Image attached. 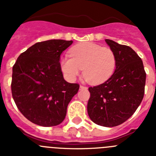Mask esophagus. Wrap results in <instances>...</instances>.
Returning <instances> with one entry per match:
<instances>
[{"label": "esophagus", "mask_w": 156, "mask_h": 156, "mask_svg": "<svg viewBox=\"0 0 156 156\" xmlns=\"http://www.w3.org/2000/svg\"><path fill=\"white\" fill-rule=\"evenodd\" d=\"M80 89H86V87H84V86H83V85H80Z\"/></svg>", "instance_id": "1"}]
</instances>
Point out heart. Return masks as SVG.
I'll list each match as a JSON object with an SVG mask.
<instances>
[{
  "mask_svg": "<svg viewBox=\"0 0 156 156\" xmlns=\"http://www.w3.org/2000/svg\"><path fill=\"white\" fill-rule=\"evenodd\" d=\"M60 66L69 80H74L83 69V76L89 83L100 84L113 74L116 56L110 48L85 42L72 48L69 56L61 58Z\"/></svg>",
  "mask_w": 156,
  "mask_h": 156,
  "instance_id": "b5f03b06",
  "label": "heart"
}]
</instances>
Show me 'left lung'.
I'll return each mask as SVG.
<instances>
[{
  "instance_id": "left-lung-1",
  "label": "left lung",
  "mask_w": 156,
  "mask_h": 156,
  "mask_svg": "<svg viewBox=\"0 0 156 156\" xmlns=\"http://www.w3.org/2000/svg\"><path fill=\"white\" fill-rule=\"evenodd\" d=\"M116 56V67L108 80L88 88L87 113L94 123L112 127L122 124L140 105L144 94L146 73L137 54L126 45L105 40Z\"/></svg>"
}]
</instances>
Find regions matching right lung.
Returning a JSON list of instances; mask_svg holds the SVG:
<instances>
[{
    "mask_svg": "<svg viewBox=\"0 0 156 156\" xmlns=\"http://www.w3.org/2000/svg\"><path fill=\"white\" fill-rule=\"evenodd\" d=\"M73 41L36 43L22 53L12 68V94L17 108L30 122L42 126L60 124L78 83L63 78L60 55Z\"/></svg>",
    "mask_w": 156,
    "mask_h": 156,
    "instance_id": "obj_1",
    "label": "right lung"
}]
</instances>
